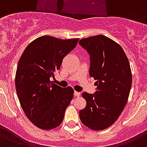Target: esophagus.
<instances>
[{
  "instance_id": "1",
  "label": "esophagus",
  "mask_w": 147,
  "mask_h": 147,
  "mask_svg": "<svg viewBox=\"0 0 147 147\" xmlns=\"http://www.w3.org/2000/svg\"><path fill=\"white\" fill-rule=\"evenodd\" d=\"M74 96H77V97H78V96H80V92H77V91H74Z\"/></svg>"
}]
</instances>
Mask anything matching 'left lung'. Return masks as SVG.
<instances>
[{"label":"left lung","mask_w":147,"mask_h":147,"mask_svg":"<svg viewBox=\"0 0 147 147\" xmlns=\"http://www.w3.org/2000/svg\"><path fill=\"white\" fill-rule=\"evenodd\" d=\"M90 55V76L96 82L94 94L83 92L86 105L80 111L84 125L101 131L115 123L126 105L132 83L129 61L121 47L102 35L80 40Z\"/></svg>","instance_id":"left-lung-1"}]
</instances>
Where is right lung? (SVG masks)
<instances>
[{
  "label": "right lung",
  "instance_id": "1",
  "mask_svg": "<svg viewBox=\"0 0 147 147\" xmlns=\"http://www.w3.org/2000/svg\"><path fill=\"white\" fill-rule=\"evenodd\" d=\"M79 38L59 39L44 36L29 44L19 60L15 85L20 103L29 120L42 130H50L63 121L74 90L52 83L64 57Z\"/></svg>",
  "mask_w": 147,
  "mask_h": 147
}]
</instances>
